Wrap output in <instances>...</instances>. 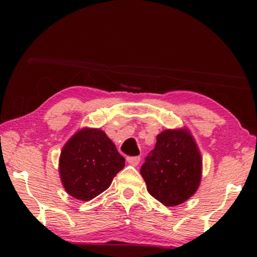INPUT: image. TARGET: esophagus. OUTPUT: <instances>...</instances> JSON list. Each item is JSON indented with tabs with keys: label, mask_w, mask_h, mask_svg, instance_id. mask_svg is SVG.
I'll return each instance as SVG.
<instances>
[{
	"label": "esophagus",
	"mask_w": 257,
	"mask_h": 257,
	"mask_svg": "<svg viewBox=\"0 0 257 257\" xmlns=\"http://www.w3.org/2000/svg\"><path fill=\"white\" fill-rule=\"evenodd\" d=\"M127 163L130 165H132V166H137L140 163V157H128L127 159Z\"/></svg>",
	"instance_id": "1"
}]
</instances>
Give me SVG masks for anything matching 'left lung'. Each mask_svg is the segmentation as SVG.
Wrapping results in <instances>:
<instances>
[{"instance_id": "8db88e82", "label": "left lung", "mask_w": 257, "mask_h": 257, "mask_svg": "<svg viewBox=\"0 0 257 257\" xmlns=\"http://www.w3.org/2000/svg\"><path fill=\"white\" fill-rule=\"evenodd\" d=\"M202 160L186 130H166L157 137L156 147L140 168L147 191L165 206H177L196 192Z\"/></svg>"}]
</instances>
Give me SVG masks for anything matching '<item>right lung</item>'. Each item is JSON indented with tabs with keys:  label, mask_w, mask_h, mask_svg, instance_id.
I'll use <instances>...</instances> for the list:
<instances>
[{
	"label": "right lung",
	"mask_w": 257,
	"mask_h": 257,
	"mask_svg": "<svg viewBox=\"0 0 257 257\" xmlns=\"http://www.w3.org/2000/svg\"><path fill=\"white\" fill-rule=\"evenodd\" d=\"M124 166V157L98 128L77 132L63 147L59 158V173L65 191L82 201H89L106 191Z\"/></svg>",
	"instance_id": "right-lung-1"
}]
</instances>
